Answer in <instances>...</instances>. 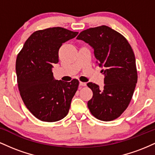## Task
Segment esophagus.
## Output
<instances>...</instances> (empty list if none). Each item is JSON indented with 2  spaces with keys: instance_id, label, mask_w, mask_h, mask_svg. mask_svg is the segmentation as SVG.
Returning a JSON list of instances; mask_svg holds the SVG:
<instances>
[{
  "instance_id": "1",
  "label": "esophagus",
  "mask_w": 155,
  "mask_h": 155,
  "mask_svg": "<svg viewBox=\"0 0 155 155\" xmlns=\"http://www.w3.org/2000/svg\"><path fill=\"white\" fill-rule=\"evenodd\" d=\"M86 85H87V84L85 82H81V81H80L79 82V86L83 87V86H86Z\"/></svg>"
}]
</instances>
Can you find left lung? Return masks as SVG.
<instances>
[{
	"label": "left lung",
	"mask_w": 155,
	"mask_h": 155,
	"mask_svg": "<svg viewBox=\"0 0 155 155\" xmlns=\"http://www.w3.org/2000/svg\"><path fill=\"white\" fill-rule=\"evenodd\" d=\"M76 39L93 49L97 64L104 68V88L87 84L93 92L87 103L89 109L100 120H115L128 106L138 80L132 48L123 35L106 25L85 30Z\"/></svg>",
	"instance_id": "obj_1"
}]
</instances>
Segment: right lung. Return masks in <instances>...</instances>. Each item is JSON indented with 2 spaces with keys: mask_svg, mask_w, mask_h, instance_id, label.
<instances>
[{
  "mask_svg": "<svg viewBox=\"0 0 155 155\" xmlns=\"http://www.w3.org/2000/svg\"><path fill=\"white\" fill-rule=\"evenodd\" d=\"M78 33L60 27L35 31L17 55L16 73L20 95L28 109L38 120L57 122L68 113L79 81L56 80L52 65L59 61L62 44Z\"/></svg>",
  "mask_w": 155,
  "mask_h": 155,
  "instance_id": "right-lung-1",
  "label": "right lung"
}]
</instances>
